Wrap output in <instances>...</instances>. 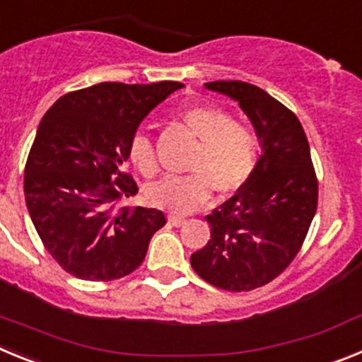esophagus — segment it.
Wrapping results in <instances>:
<instances>
[{"label": "esophagus", "mask_w": 362, "mask_h": 362, "mask_svg": "<svg viewBox=\"0 0 362 362\" xmlns=\"http://www.w3.org/2000/svg\"><path fill=\"white\" fill-rule=\"evenodd\" d=\"M168 223H170V225H174V226H183V225H187V219H185V217H179V216H168Z\"/></svg>", "instance_id": "1"}]
</instances>
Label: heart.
<instances>
[{"mask_svg":"<svg viewBox=\"0 0 362 362\" xmlns=\"http://www.w3.org/2000/svg\"><path fill=\"white\" fill-rule=\"evenodd\" d=\"M177 124L197 139L188 161L190 175L166 177L146 190L150 204L172 214H190L210 199L212 190L230 196L250 179L259 156V137L250 124L232 121L217 107L196 105L177 114ZM129 158L145 177L158 174L159 165L148 137L130 139Z\"/></svg>","mask_w":362,"mask_h":362,"instance_id":"b5f03b06","label":"heart"}]
</instances>
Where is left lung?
I'll use <instances>...</instances> for the list:
<instances>
[{
  "instance_id": "1",
  "label": "left lung",
  "mask_w": 362,
  "mask_h": 362,
  "mask_svg": "<svg viewBox=\"0 0 362 362\" xmlns=\"http://www.w3.org/2000/svg\"><path fill=\"white\" fill-rule=\"evenodd\" d=\"M204 86L238 101L263 153L243 188L206 216L210 239L190 263L216 288L250 292L276 279L299 254L317 210V175L303 124L290 108L250 83Z\"/></svg>"
}]
</instances>
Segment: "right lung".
Wrapping results in <instances>:
<instances>
[{
  "mask_svg": "<svg viewBox=\"0 0 362 362\" xmlns=\"http://www.w3.org/2000/svg\"><path fill=\"white\" fill-rule=\"evenodd\" d=\"M177 81L99 83L47 110L25 165L30 219L57 264L85 281L129 276L145 259L161 210L123 204L137 194L124 163L130 139Z\"/></svg>",
  "mask_w": 362,
  "mask_h": 362,
  "instance_id": "add662e5",
  "label": "right lung"
}]
</instances>
